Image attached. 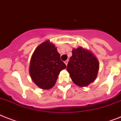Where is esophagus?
I'll use <instances>...</instances> for the list:
<instances>
[{"label":"esophagus","instance_id":"34e87169","mask_svg":"<svg viewBox=\"0 0 121 121\" xmlns=\"http://www.w3.org/2000/svg\"><path fill=\"white\" fill-rule=\"evenodd\" d=\"M68 60H66L65 61V63L66 64V65L67 66V65H68Z\"/></svg>","mask_w":121,"mask_h":121}]
</instances>
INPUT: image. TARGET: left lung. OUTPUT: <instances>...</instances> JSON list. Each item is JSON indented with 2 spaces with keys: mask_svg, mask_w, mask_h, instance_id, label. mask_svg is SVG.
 I'll list each match as a JSON object with an SVG mask.
<instances>
[{
  "mask_svg": "<svg viewBox=\"0 0 121 121\" xmlns=\"http://www.w3.org/2000/svg\"><path fill=\"white\" fill-rule=\"evenodd\" d=\"M67 71L73 82L79 87H86L96 79L99 69L97 58L82 47L74 48Z\"/></svg>",
  "mask_w": 121,
  "mask_h": 121,
  "instance_id": "1",
  "label": "left lung"
}]
</instances>
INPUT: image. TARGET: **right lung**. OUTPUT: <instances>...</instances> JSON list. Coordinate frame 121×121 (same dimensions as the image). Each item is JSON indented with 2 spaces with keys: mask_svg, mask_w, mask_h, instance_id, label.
Returning <instances> with one entry per match:
<instances>
[{
  "mask_svg": "<svg viewBox=\"0 0 121 121\" xmlns=\"http://www.w3.org/2000/svg\"><path fill=\"white\" fill-rule=\"evenodd\" d=\"M66 66L61 60L56 47L49 40L39 45L31 57L29 74L32 81L42 89L55 86L61 71Z\"/></svg>",
  "mask_w": 121,
  "mask_h": 121,
  "instance_id": "obj_1",
  "label": "right lung"
}]
</instances>
